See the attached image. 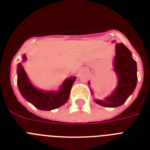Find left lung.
Masks as SVG:
<instances>
[{"instance_id": "obj_1", "label": "left lung", "mask_w": 150, "mask_h": 150, "mask_svg": "<svg viewBox=\"0 0 150 150\" xmlns=\"http://www.w3.org/2000/svg\"><path fill=\"white\" fill-rule=\"evenodd\" d=\"M114 70L119 78L118 85L112 94L105 100H95L97 104L104 107L120 106L134 92L137 83V68L132 53L122 43L115 45Z\"/></svg>"}]
</instances>
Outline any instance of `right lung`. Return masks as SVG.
Segmentation results:
<instances>
[{"label":"right lung","instance_id":"add662e5","mask_svg":"<svg viewBox=\"0 0 150 150\" xmlns=\"http://www.w3.org/2000/svg\"><path fill=\"white\" fill-rule=\"evenodd\" d=\"M27 59L23 55V62ZM18 86L21 94L27 101L40 110L49 111L57 109L66 103L69 98L71 86L76 77L66 79L58 92H44L38 89L30 82L21 63L18 64Z\"/></svg>","mask_w":150,"mask_h":150}]
</instances>
